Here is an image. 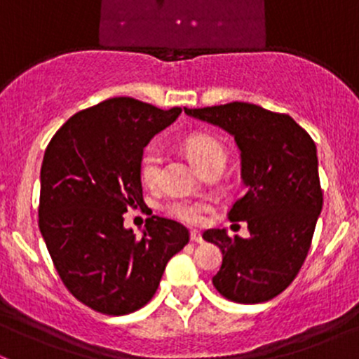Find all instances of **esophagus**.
<instances>
[{
	"mask_svg": "<svg viewBox=\"0 0 359 359\" xmlns=\"http://www.w3.org/2000/svg\"><path fill=\"white\" fill-rule=\"evenodd\" d=\"M191 241H193V243H203L200 231H191Z\"/></svg>",
	"mask_w": 359,
	"mask_h": 359,
	"instance_id": "34e87169",
	"label": "esophagus"
}]
</instances>
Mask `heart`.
<instances>
[{"instance_id":"1","label":"heart","mask_w":359,"mask_h":359,"mask_svg":"<svg viewBox=\"0 0 359 359\" xmlns=\"http://www.w3.org/2000/svg\"><path fill=\"white\" fill-rule=\"evenodd\" d=\"M184 147H186L189 158L196 163L198 168H201L203 172L212 165H224V159H226V151L220 146L219 140L213 139L212 135H206V133H193V135H189L184 140ZM161 158L163 156L159 144H147L139 163L140 179H142L146 186L154 187L159 182ZM161 208L172 219L189 224V226H200L203 220H205L206 213L212 210V206L206 201L175 198V200L166 201Z\"/></svg>"}]
</instances>
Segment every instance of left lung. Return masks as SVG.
<instances>
[{"label":"left lung","mask_w":359,"mask_h":359,"mask_svg":"<svg viewBox=\"0 0 359 359\" xmlns=\"http://www.w3.org/2000/svg\"><path fill=\"white\" fill-rule=\"evenodd\" d=\"M184 111L234 135L241 151L247 191L227 212L245 220L250 238L231 240L224 229H208L203 240L222 252L213 276L217 292L238 304H260L287 290L306 260L323 206L316 144L283 112L248 102Z\"/></svg>","instance_id":"obj_1"}]
</instances>
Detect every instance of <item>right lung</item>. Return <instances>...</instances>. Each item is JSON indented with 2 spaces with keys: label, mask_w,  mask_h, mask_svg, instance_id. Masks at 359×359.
Masks as SVG:
<instances>
[{
  "label": "right lung",
  "mask_w": 359,
  "mask_h": 359,
  "mask_svg": "<svg viewBox=\"0 0 359 359\" xmlns=\"http://www.w3.org/2000/svg\"><path fill=\"white\" fill-rule=\"evenodd\" d=\"M180 111L114 97L76 112L46 146L39 231L64 287L97 313L146 306L168 260L189 243V231L165 217H149L142 236L123 227L126 208L144 203V147Z\"/></svg>",
  "instance_id": "add662e5"
}]
</instances>
